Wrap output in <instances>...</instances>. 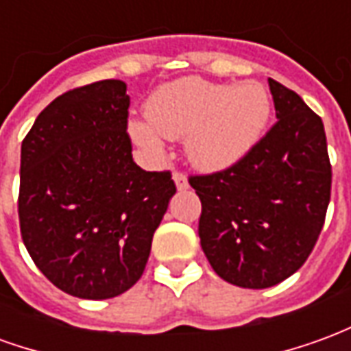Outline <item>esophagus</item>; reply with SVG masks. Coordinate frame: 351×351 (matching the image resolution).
<instances>
[{"mask_svg":"<svg viewBox=\"0 0 351 351\" xmlns=\"http://www.w3.org/2000/svg\"><path fill=\"white\" fill-rule=\"evenodd\" d=\"M173 180H175L178 190H188V188H190V184H188V176L184 175L182 171H175V173H173Z\"/></svg>","mask_w":351,"mask_h":351,"instance_id":"esophagus-1","label":"esophagus"}]
</instances>
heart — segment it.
I'll return each mask as SVG.
<instances>
[{
	"label": "heart",
	"instance_id": "1",
	"mask_svg": "<svg viewBox=\"0 0 351 351\" xmlns=\"http://www.w3.org/2000/svg\"><path fill=\"white\" fill-rule=\"evenodd\" d=\"M150 122L130 123L133 141L148 152L161 150V137H186V152L197 167L226 169L250 152L263 135L271 99L256 82L241 86L186 77L163 84L146 103Z\"/></svg>",
	"mask_w": 351,
	"mask_h": 351
}]
</instances>
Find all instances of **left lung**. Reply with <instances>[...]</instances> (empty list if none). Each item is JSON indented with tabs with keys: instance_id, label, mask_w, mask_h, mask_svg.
<instances>
[{
	"instance_id": "left-lung-1",
	"label": "left lung",
	"mask_w": 351,
	"mask_h": 351,
	"mask_svg": "<svg viewBox=\"0 0 351 351\" xmlns=\"http://www.w3.org/2000/svg\"><path fill=\"white\" fill-rule=\"evenodd\" d=\"M276 123L241 160L191 175L201 199L199 237L214 272L263 289L301 269L316 246L331 199V161L322 118L269 79Z\"/></svg>"
}]
</instances>
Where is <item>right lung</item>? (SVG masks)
<instances>
[{
    "label": "right lung",
    "instance_id": "obj_1",
    "mask_svg": "<svg viewBox=\"0 0 351 351\" xmlns=\"http://www.w3.org/2000/svg\"><path fill=\"white\" fill-rule=\"evenodd\" d=\"M122 80L73 88L22 141L19 218L37 269L65 293L110 299L145 272L176 186L133 161Z\"/></svg>",
    "mask_w": 351,
    "mask_h": 351
}]
</instances>
